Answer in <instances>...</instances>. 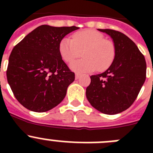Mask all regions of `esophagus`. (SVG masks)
Wrapping results in <instances>:
<instances>
[{
  "label": "esophagus",
  "instance_id": "obj_1",
  "mask_svg": "<svg viewBox=\"0 0 153 153\" xmlns=\"http://www.w3.org/2000/svg\"><path fill=\"white\" fill-rule=\"evenodd\" d=\"M80 76H81V74H77V73H76V75H75V78H76V79H79V78H80Z\"/></svg>",
  "mask_w": 153,
  "mask_h": 153
}]
</instances>
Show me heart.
Here are the masks:
<instances>
[{
    "mask_svg": "<svg viewBox=\"0 0 153 153\" xmlns=\"http://www.w3.org/2000/svg\"><path fill=\"white\" fill-rule=\"evenodd\" d=\"M59 52L67 63L72 62L83 54L84 57L73 62L70 68L76 73L84 74L93 72L97 69L103 71L109 68L115 59L116 47L102 33L84 30L74 33L72 40L63 38L59 44Z\"/></svg>",
    "mask_w": 153,
    "mask_h": 153,
    "instance_id": "1",
    "label": "heart"
}]
</instances>
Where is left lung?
Masks as SVG:
<instances>
[{
	"mask_svg": "<svg viewBox=\"0 0 153 153\" xmlns=\"http://www.w3.org/2000/svg\"><path fill=\"white\" fill-rule=\"evenodd\" d=\"M98 30L113 38L116 56L108 70L90 76L86 98L101 113L117 114L128 109L137 98L146 77V63L137 46L124 33Z\"/></svg>",
	"mask_w": 153,
	"mask_h": 153,
	"instance_id": "8db88e82",
	"label": "left lung"
}]
</instances>
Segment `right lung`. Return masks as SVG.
I'll use <instances>...</instances> for the list:
<instances>
[{"label": "right lung", "mask_w": 153, "mask_h": 153, "mask_svg": "<svg viewBox=\"0 0 153 153\" xmlns=\"http://www.w3.org/2000/svg\"><path fill=\"white\" fill-rule=\"evenodd\" d=\"M77 27L41 25L13 47L7 79L20 103L29 110L47 112L61 102L75 74L59 52L62 39Z\"/></svg>", "instance_id": "1"}]
</instances>
